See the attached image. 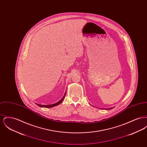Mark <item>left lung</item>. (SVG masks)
<instances>
[{"label": "left lung", "instance_id": "left-lung-1", "mask_svg": "<svg viewBox=\"0 0 147 147\" xmlns=\"http://www.w3.org/2000/svg\"><path fill=\"white\" fill-rule=\"evenodd\" d=\"M113 107H111V108H109V109H106V110H107V109H113Z\"/></svg>", "mask_w": 147, "mask_h": 147}]
</instances>
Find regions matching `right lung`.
Here are the masks:
<instances>
[{
	"mask_svg": "<svg viewBox=\"0 0 147 147\" xmlns=\"http://www.w3.org/2000/svg\"><path fill=\"white\" fill-rule=\"evenodd\" d=\"M65 94H66V92H65V93L64 94V96H63V98H62L59 101H58L57 102H56L55 104H52V105H40V104H36L37 105H38V106H40V107H46V108H51V107H54V106H56L57 105H58L59 104H61L62 101H63V99H64V98H65Z\"/></svg>",
	"mask_w": 147,
	"mask_h": 147,
	"instance_id": "add662e5",
	"label": "right lung"
}]
</instances>
